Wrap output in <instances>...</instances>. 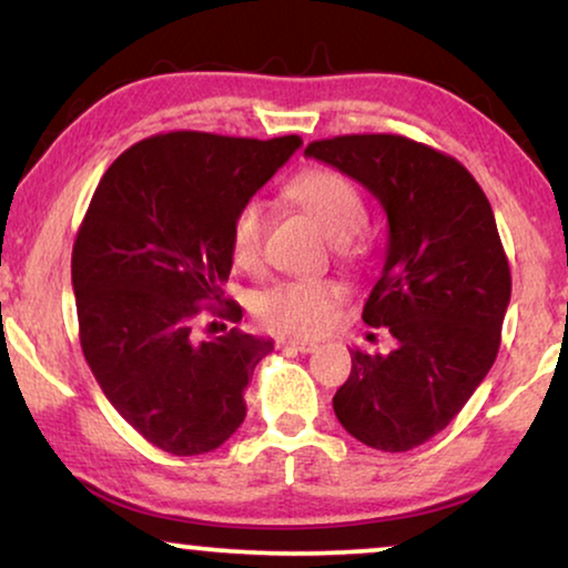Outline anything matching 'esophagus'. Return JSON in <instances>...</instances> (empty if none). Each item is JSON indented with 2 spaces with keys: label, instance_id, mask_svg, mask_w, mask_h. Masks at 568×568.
Here are the masks:
<instances>
[{
  "label": "esophagus",
  "instance_id": "obj_1",
  "mask_svg": "<svg viewBox=\"0 0 568 568\" xmlns=\"http://www.w3.org/2000/svg\"><path fill=\"white\" fill-rule=\"evenodd\" d=\"M280 351H296V353H314L320 343L314 339H296V337H280L277 339Z\"/></svg>",
  "mask_w": 568,
  "mask_h": 568
}]
</instances>
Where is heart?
Returning a JSON list of instances; mask_svg holds the SVG:
<instances>
[{
	"label": "heart",
	"instance_id": "heart-1",
	"mask_svg": "<svg viewBox=\"0 0 568 568\" xmlns=\"http://www.w3.org/2000/svg\"><path fill=\"white\" fill-rule=\"evenodd\" d=\"M291 205L312 217L332 244H345L363 229V200L343 173L312 169L285 186ZM264 213L260 202H244L231 223V254L241 270H256L262 262ZM339 288L332 280L293 277L275 283L254 301V314L264 327L288 335H314L332 320Z\"/></svg>",
	"mask_w": 568,
	"mask_h": 568
}]
</instances>
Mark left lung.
<instances>
[{"label": "left lung", "instance_id": "obj_1", "mask_svg": "<svg viewBox=\"0 0 568 568\" xmlns=\"http://www.w3.org/2000/svg\"><path fill=\"white\" fill-rule=\"evenodd\" d=\"M306 155L366 186L389 223L363 322L389 329L395 347L351 351L332 407L366 447L415 449L449 426L496 361L511 272L494 210L463 163L399 134L316 140Z\"/></svg>", "mask_w": 568, "mask_h": 568}]
</instances>
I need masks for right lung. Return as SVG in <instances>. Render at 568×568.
<instances>
[{
	"instance_id": "right-lung-1",
	"label": "right lung",
	"mask_w": 568,
	"mask_h": 568,
	"mask_svg": "<svg viewBox=\"0 0 568 568\" xmlns=\"http://www.w3.org/2000/svg\"><path fill=\"white\" fill-rule=\"evenodd\" d=\"M210 132L155 134L103 173L72 248L80 345L121 418L179 457L229 442L272 339L233 327L200 339L196 316L239 322L223 301L236 210L301 148Z\"/></svg>"
}]
</instances>
